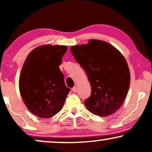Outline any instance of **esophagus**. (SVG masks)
I'll use <instances>...</instances> for the list:
<instances>
[{
    "label": "esophagus",
    "mask_w": 152,
    "mask_h": 152,
    "mask_svg": "<svg viewBox=\"0 0 152 152\" xmlns=\"http://www.w3.org/2000/svg\"><path fill=\"white\" fill-rule=\"evenodd\" d=\"M72 92H73V93H77V88L76 86H74L73 88H72Z\"/></svg>",
    "instance_id": "34e87169"
}]
</instances>
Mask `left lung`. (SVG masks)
Returning a JSON list of instances; mask_svg holds the SVG:
<instances>
[{
  "mask_svg": "<svg viewBox=\"0 0 152 152\" xmlns=\"http://www.w3.org/2000/svg\"><path fill=\"white\" fill-rule=\"evenodd\" d=\"M70 52L90 82L91 94L84 102L87 109L102 117L115 113L123 104L130 84L123 55L110 43L97 39L72 46Z\"/></svg>",
  "mask_w": 152,
  "mask_h": 152,
  "instance_id": "obj_1",
  "label": "left lung"
}]
</instances>
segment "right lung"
<instances>
[{"label": "right lung", "instance_id": "obj_1", "mask_svg": "<svg viewBox=\"0 0 152 152\" xmlns=\"http://www.w3.org/2000/svg\"><path fill=\"white\" fill-rule=\"evenodd\" d=\"M67 50L65 45H44L29 54L19 78L25 104L39 118H51L61 111L70 88L59 66Z\"/></svg>", "mask_w": 152, "mask_h": 152}]
</instances>
